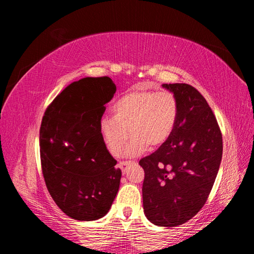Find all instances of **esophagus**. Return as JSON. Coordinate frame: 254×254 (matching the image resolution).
I'll return each mask as SVG.
<instances>
[{
  "mask_svg": "<svg viewBox=\"0 0 254 254\" xmlns=\"http://www.w3.org/2000/svg\"><path fill=\"white\" fill-rule=\"evenodd\" d=\"M128 163H130L128 161H120V162H119V165H118V166H119V168L122 170V173H123V174H126V171H127V165H128Z\"/></svg>",
  "mask_w": 254,
  "mask_h": 254,
  "instance_id": "1",
  "label": "esophagus"
}]
</instances>
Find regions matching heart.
Returning a JSON list of instances; mask_svg holds the SVG:
<instances>
[{
	"instance_id": "1",
	"label": "heart",
	"mask_w": 254,
	"mask_h": 254,
	"mask_svg": "<svg viewBox=\"0 0 254 254\" xmlns=\"http://www.w3.org/2000/svg\"><path fill=\"white\" fill-rule=\"evenodd\" d=\"M112 113L113 117L102 118L98 123L105 148L117 156L130 133L123 156L136 157L149 145L156 148L169 139L177 124L179 105L173 93L137 88L120 97L112 105Z\"/></svg>"
}]
</instances>
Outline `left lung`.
<instances>
[{
    "label": "left lung",
    "instance_id": "8db88e82",
    "mask_svg": "<svg viewBox=\"0 0 254 254\" xmlns=\"http://www.w3.org/2000/svg\"><path fill=\"white\" fill-rule=\"evenodd\" d=\"M176 96L179 114L168 140L140 160L144 170L143 210L158 226L182 225L207 200L220 169L223 141L203 95L188 84H163Z\"/></svg>",
    "mask_w": 254,
    "mask_h": 254
}]
</instances>
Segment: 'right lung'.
<instances>
[{"mask_svg": "<svg viewBox=\"0 0 254 254\" xmlns=\"http://www.w3.org/2000/svg\"><path fill=\"white\" fill-rule=\"evenodd\" d=\"M117 86L110 77H86L64 89L48 106L40 127V157L55 203L77 221L105 216L117 196L121 170L98 130Z\"/></svg>", "mask_w": 254, "mask_h": 254, "instance_id": "obj_1", "label": "right lung"}]
</instances>
